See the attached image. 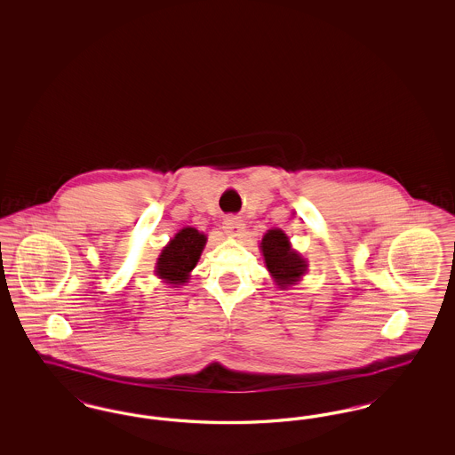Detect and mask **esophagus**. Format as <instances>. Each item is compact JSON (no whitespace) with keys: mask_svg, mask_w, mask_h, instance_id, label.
I'll list each match as a JSON object with an SVG mask.
<instances>
[{"mask_svg":"<svg viewBox=\"0 0 455 455\" xmlns=\"http://www.w3.org/2000/svg\"><path fill=\"white\" fill-rule=\"evenodd\" d=\"M223 230L232 235V237H237L240 235V232L243 230V221L238 220L237 217H227L223 220Z\"/></svg>","mask_w":455,"mask_h":455,"instance_id":"34e87169","label":"esophagus"}]
</instances>
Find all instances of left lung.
I'll return each instance as SVG.
<instances>
[{
    "mask_svg": "<svg viewBox=\"0 0 455 455\" xmlns=\"http://www.w3.org/2000/svg\"><path fill=\"white\" fill-rule=\"evenodd\" d=\"M266 266L280 288L297 282L305 273V260L290 247L288 237L282 230H269L260 242Z\"/></svg>",
    "mask_w": 455,
    "mask_h": 455,
    "instance_id": "1",
    "label": "left lung"
}]
</instances>
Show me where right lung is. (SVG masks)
Wrapping results in <instances>:
<instances>
[{
    "label": "right lung",
    "instance_id": "1",
    "mask_svg": "<svg viewBox=\"0 0 455 455\" xmlns=\"http://www.w3.org/2000/svg\"><path fill=\"white\" fill-rule=\"evenodd\" d=\"M206 243V237L196 228H182L162 251L156 262V275L172 284L186 283Z\"/></svg>",
    "mask_w": 455,
    "mask_h": 455
}]
</instances>
